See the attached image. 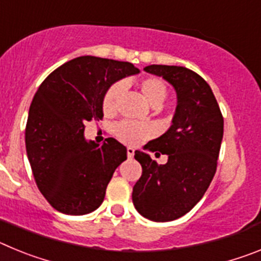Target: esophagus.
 Masks as SVG:
<instances>
[{
  "label": "esophagus",
  "mask_w": 261,
  "mask_h": 261,
  "mask_svg": "<svg viewBox=\"0 0 261 261\" xmlns=\"http://www.w3.org/2000/svg\"><path fill=\"white\" fill-rule=\"evenodd\" d=\"M126 155H128V158H132L133 155H135V149L133 147H126Z\"/></svg>",
  "instance_id": "esophagus-1"
}]
</instances>
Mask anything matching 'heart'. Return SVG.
Returning <instances> with one entry per match:
<instances>
[{
  "mask_svg": "<svg viewBox=\"0 0 261 261\" xmlns=\"http://www.w3.org/2000/svg\"><path fill=\"white\" fill-rule=\"evenodd\" d=\"M138 89L141 93L145 102L150 107H161L167 96V87L161 78L147 77L140 81ZM124 85L115 84L107 90L105 98H103V110L106 114H114L117 107V100L120 95L123 94ZM151 130L147 125L144 124L132 123V121H123L117 124L116 135L121 141L126 144L136 145L138 142L144 141L145 138L150 136Z\"/></svg>",
  "mask_w": 261,
  "mask_h": 261,
  "instance_id": "1",
  "label": "heart"
}]
</instances>
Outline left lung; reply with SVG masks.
<instances>
[{
  "mask_svg": "<svg viewBox=\"0 0 261 261\" xmlns=\"http://www.w3.org/2000/svg\"><path fill=\"white\" fill-rule=\"evenodd\" d=\"M144 70L174 87L176 108L167 132L144 146L166 154L167 163L158 165L149 154L135 151L142 175L133 187L132 200L142 217L167 222L188 213L211 186L223 137V117L211 86L195 71L174 65H149Z\"/></svg>",
  "mask_w": 261,
  "mask_h": 261,
  "instance_id": "8db88e82",
  "label": "left lung"
}]
</instances>
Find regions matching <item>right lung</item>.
<instances>
[{"instance_id":"right-lung-1","label":"right lung","mask_w":261,"mask_h":261,"mask_svg":"<svg viewBox=\"0 0 261 261\" xmlns=\"http://www.w3.org/2000/svg\"><path fill=\"white\" fill-rule=\"evenodd\" d=\"M140 70L130 62L81 56L53 70L30 106L26 150L36 186L56 211L69 216L94 212L105 200L126 147L115 138L87 141L85 123L103 119L111 85Z\"/></svg>"}]
</instances>
